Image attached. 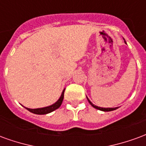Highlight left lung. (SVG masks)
Here are the masks:
<instances>
[{"label":"left lung","mask_w":146,"mask_h":146,"mask_svg":"<svg viewBox=\"0 0 146 146\" xmlns=\"http://www.w3.org/2000/svg\"><path fill=\"white\" fill-rule=\"evenodd\" d=\"M124 42H125V41H124ZM125 43H126V42H125ZM88 100L89 103H90V104L92 105V106H93V107L95 108V109H97V110H102V111H105V112H109V111H113V110H116V109L118 108V107H116V108H102V107H98V106H95V105L92 104V102H91V101L89 100L88 98Z\"/></svg>","instance_id":"8db88e82"}]
</instances>
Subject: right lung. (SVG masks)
I'll use <instances>...</instances> for the list:
<instances>
[{"mask_svg": "<svg viewBox=\"0 0 146 146\" xmlns=\"http://www.w3.org/2000/svg\"><path fill=\"white\" fill-rule=\"evenodd\" d=\"M64 92H65V89H64L63 92L62 93V95H61V97L59 98V99H58L54 104L51 105L50 106H48V107L44 108H40V109H29V108H26V109H27V110H29L31 113H35V114H39V115L47 114V113L53 112L54 110H57L58 108L60 107V106L62 105V102L63 101L64 98Z\"/></svg>", "mask_w": 146, "mask_h": 146, "instance_id": "right-lung-1", "label": "right lung"}]
</instances>
